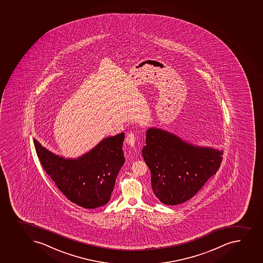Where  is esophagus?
<instances>
[{
    "instance_id": "esophagus-1",
    "label": "esophagus",
    "mask_w": 263,
    "mask_h": 263,
    "mask_svg": "<svg viewBox=\"0 0 263 263\" xmlns=\"http://www.w3.org/2000/svg\"><path fill=\"white\" fill-rule=\"evenodd\" d=\"M136 141H137V137H136V135L134 133L128 134L127 137H126V142H127L129 146H136Z\"/></svg>"
}]
</instances>
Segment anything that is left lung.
<instances>
[{
    "mask_svg": "<svg viewBox=\"0 0 263 263\" xmlns=\"http://www.w3.org/2000/svg\"><path fill=\"white\" fill-rule=\"evenodd\" d=\"M223 151L183 141L167 130L149 127L142 156L151 172L154 194L165 205L190 200L213 175Z\"/></svg>",
    "mask_w": 263,
    "mask_h": 263,
    "instance_id": "obj_1",
    "label": "left lung"
}]
</instances>
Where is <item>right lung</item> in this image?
<instances>
[{
  "mask_svg": "<svg viewBox=\"0 0 263 263\" xmlns=\"http://www.w3.org/2000/svg\"><path fill=\"white\" fill-rule=\"evenodd\" d=\"M124 133L102 140L77 159L55 154L34 139L36 153L45 172L72 202L87 209L108 203L117 174L124 164Z\"/></svg>",
  "mask_w": 263,
  "mask_h": 263,
  "instance_id": "obj_1",
  "label": "right lung"
}]
</instances>
